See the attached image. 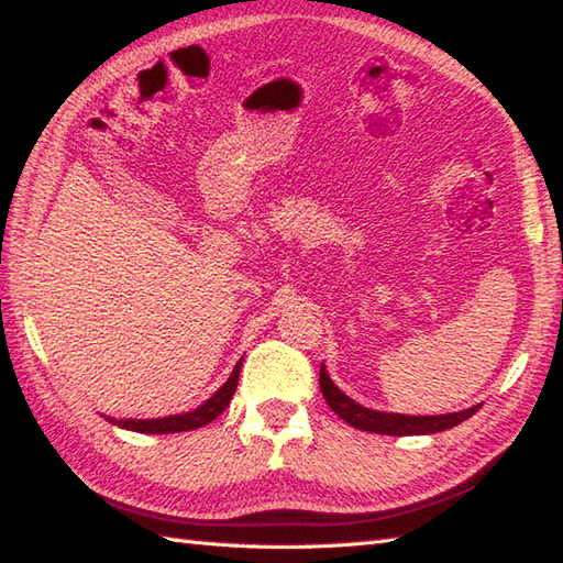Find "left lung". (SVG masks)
<instances>
[{"label":"left lung","instance_id":"left-lung-1","mask_svg":"<svg viewBox=\"0 0 563 563\" xmlns=\"http://www.w3.org/2000/svg\"><path fill=\"white\" fill-rule=\"evenodd\" d=\"M319 387L324 394L327 404L336 411L339 418L345 423H351L357 430H367V433H379V435H426V433H440V430H448L452 426H460L466 418L479 411V406H472V409L460 411V413H445V416H401V413H385V411H373L365 409V406L355 404L351 397L333 385L327 375V367L321 365L319 369Z\"/></svg>","mask_w":563,"mask_h":563}]
</instances>
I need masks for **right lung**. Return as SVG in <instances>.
Here are the masks:
<instances>
[{"label": "right lung", "mask_w": 563, "mask_h": 563, "mask_svg": "<svg viewBox=\"0 0 563 563\" xmlns=\"http://www.w3.org/2000/svg\"><path fill=\"white\" fill-rule=\"evenodd\" d=\"M239 369H242V361H239L232 369L230 379L212 394V397L198 406L196 411H188L181 416H166V418H152V421H115V418H109L111 423H118L121 428L128 430H137V433H184V430H196L200 426H206L210 421H214L224 409L227 404L232 401L236 382H239Z\"/></svg>", "instance_id": "right-lung-1"}]
</instances>
